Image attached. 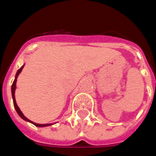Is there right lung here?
I'll list each match as a JSON object with an SVG mask.
<instances>
[{
  "label": "right lung",
  "mask_w": 156,
  "mask_h": 156,
  "mask_svg": "<svg viewBox=\"0 0 156 156\" xmlns=\"http://www.w3.org/2000/svg\"><path fill=\"white\" fill-rule=\"evenodd\" d=\"M24 66H25V65H23V66H22V67H21V68L19 69L18 71H17V73H16V75H15V78H14V81H13V84H12V87H11V92H12V97H13V106H14V108L16 109V112H18V114L19 115V116H20L21 118L23 119L24 121H28V122H30V123L33 124V125H35V126H37V127H45V126H52V125H53V124H37V123H35V122H33V121H30L29 119L27 118V117H26V116L23 115V113L22 112V111L20 110V108H19L18 105H17V103H16V100H15V95H14V94H15V90H16V83H17V78H18V76L19 75V73L22 72V70H23V67H24Z\"/></svg>",
  "instance_id": "right-lung-1"
}]
</instances>
